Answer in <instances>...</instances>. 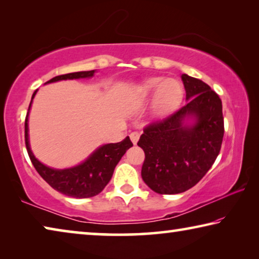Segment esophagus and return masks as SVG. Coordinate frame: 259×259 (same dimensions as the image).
<instances>
[{
  "instance_id": "34e87169",
  "label": "esophagus",
  "mask_w": 259,
  "mask_h": 259,
  "mask_svg": "<svg viewBox=\"0 0 259 259\" xmlns=\"http://www.w3.org/2000/svg\"><path fill=\"white\" fill-rule=\"evenodd\" d=\"M139 133H137V131H134V133L130 134V139L131 142H133V144H137L138 139H139Z\"/></svg>"
}]
</instances>
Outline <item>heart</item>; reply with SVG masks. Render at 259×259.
<instances>
[{
    "label": "heart",
    "mask_w": 259,
    "mask_h": 259,
    "mask_svg": "<svg viewBox=\"0 0 259 259\" xmlns=\"http://www.w3.org/2000/svg\"><path fill=\"white\" fill-rule=\"evenodd\" d=\"M140 98L146 99L154 96L153 111L165 114L176 109L184 97L182 83L175 78L151 77L144 81L138 88Z\"/></svg>",
    "instance_id": "1"
}]
</instances>
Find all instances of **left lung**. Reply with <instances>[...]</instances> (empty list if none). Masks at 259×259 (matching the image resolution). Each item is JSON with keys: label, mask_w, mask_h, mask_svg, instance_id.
I'll return each instance as SVG.
<instances>
[{"label": "left lung", "mask_w": 259, "mask_h": 259, "mask_svg": "<svg viewBox=\"0 0 259 259\" xmlns=\"http://www.w3.org/2000/svg\"><path fill=\"white\" fill-rule=\"evenodd\" d=\"M181 77L186 105L146 126L137 143L145 152L143 181L159 194H178L198 184L216 160L224 136L219 96L199 78Z\"/></svg>", "instance_id": "obj_1"}]
</instances>
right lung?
<instances>
[{"mask_svg":"<svg viewBox=\"0 0 259 259\" xmlns=\"http://www.w3.org/2000/svg\"><path fill=\"white\" fill-rule=\"evenodd\" d=\"M96 69L94 71H83V72H74L68 73L65 75H59L52 77L51 80L46 82L54 83L64 80H77V78H90L95 75ZM37 90L34 91L30 100L28 113L25 121V142L26 148H27L29 159L32 161L34 168L40 174V176L55 188L63 194L76 199L91 198L99 194L108 182L111 181L113 176L114 169L119 163L121 157L124 153L133 146L130 138L126 137L124 140L115 144H104L91 153L84 161L71 168L65 169H55L51 166L43 164L35 157L34 153L30 150L29 145V135H28V115L30 107H32L33 99L36 95Z\"/></svg>","mask_w":259,"mask_h":259,"instance_id":"add662e5","label":"right lung"}]
</instances>
